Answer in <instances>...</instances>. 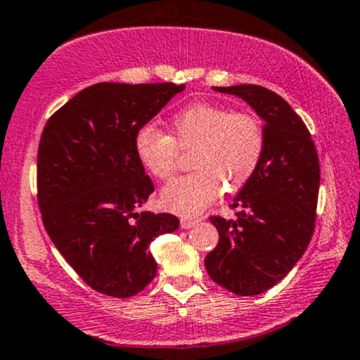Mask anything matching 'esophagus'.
<instances>
[{"instance_id":"34e87169","label":"esophagus","mask_w":360,"mask_h":360,"mask_svg":"<svg viewBox=\"0 0 360 360\" xmlns=\"http://www.w3.org/2000/svg\"><path fill=\"white\" fill-rule=\"evenodd\" d=\"M200 222V219H191V217H181V228L183 229H191L195 228Z\"/></svg>"}]
</instances>
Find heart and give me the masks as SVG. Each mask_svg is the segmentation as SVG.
<instances>
[{"label": "heart", "mask_w": 360, "mask_h": 360, "mask_svg": "<svg viewBox=\"0 0 360 360\" xmlns=\"http://www.w3.org/2000/svg\"><path fill=\"white\" fill-rule=\"evenodd\" d=\"M193 148V172L181 176L160 193L164 209L196 215L221 196L236 193L255 176L264 151L266 129L253 112H233L222 105L198 101L181 108L170 119V136L153 126L139 127L134 153L157 179H170L177 169L179 150Z\"/></svg>", "instance_id": "1"}]
</instances>
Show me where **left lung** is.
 <instances>
[{"mask_svg": "<svg viewBox=\"0 0 360 360\" xmlns=\"http://www.w3.org/2000/svg\"><path fill=\"white\" fill-rule=\"evenodd\" d=\"M245 100L264 119L266 151L238 193L236 219L212 215L219 243L205 257L212 281L241 297L278 285L309 247L316 228L319 157L304 120L274 91L255 84L214 88Z\"/></svg>", "mask_w": 360, "mask_h": 360, "instance_id": "1", "label": "left lung"}]
</instances>
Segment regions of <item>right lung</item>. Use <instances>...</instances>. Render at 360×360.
<instances>
[{"mask_svg": "<svg viewBox=\"0 0 360 360\" xmlns=\"http://www.w3.org/2000/svg\"><path fill=\"white\" fill-rule=\"evenodd\" d=\"M184 84L100 82L48 119L37 148V203L48 236L100 293L129 298L157 274L150 243L179 228L172 214L138 212L153 183L134 136Z\"/></svg>", "mask_w": 360, "mask_h": 360, "instance_id": "add662e5", "label": "right lung"}]
</instances>
